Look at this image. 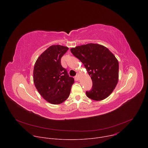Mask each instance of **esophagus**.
I'll use <instances>...</instances> for the list:
<instances>
[{"label": "esophagus", "mask_w": 148, "mask_h": 148, "mask_svg": "<svg viewBox=\"0 0 148 148\" xmlns=\"http://www.w3.org/2000/svg\"><path fill=\"white\" fill-rule=\"evenodd\" d=\"M75 78L77 79V80H78L79 79V75H77L75 76Z\"/></svg>", "instance_id": "1"}]
</instances>
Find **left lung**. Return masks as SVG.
<instances>
[{"mask_svg":"<svg viewBox=\"0 0 148 148\" xmlns=\"http://www.w3.org/2000/svg\"><path fill=\"white\" fill-rule=\"evenodd\" d=\"M85 66L92 81V87L86 91L87 96L95 101L107 98L118 81L119 63L115 56L102 45L90 43L70 50Z\"/></svg>","mask_w":148,"mask_h":148,"instance_id":"8db88e82","label":"left lung"}]
</instances>
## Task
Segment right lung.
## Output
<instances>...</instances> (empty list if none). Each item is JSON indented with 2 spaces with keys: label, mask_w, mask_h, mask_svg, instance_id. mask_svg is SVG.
<instances>
[{
  "label": "right lung",
  "mask_w": 148,
  "mask_h": 148,
  "mask_svg": "<svg viewBox=\"0 0 148 148\" xmlns=\"http://www.w3.org/2000/svg\"><path fill=\"white\" fill-rule=\"evenodd\" d=\"M69 48L60 45L49 47L37 58L34 67L33 81L40 94L49 102L60 104L66 101L74 82L61 58Z\"/></svg>",
  "instance_id": "obj_1"
}]
</instances>
